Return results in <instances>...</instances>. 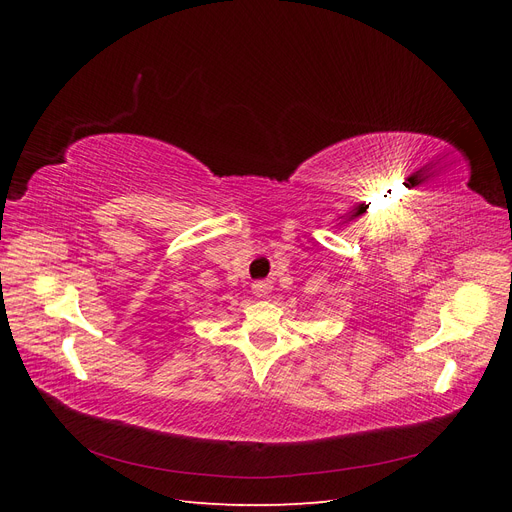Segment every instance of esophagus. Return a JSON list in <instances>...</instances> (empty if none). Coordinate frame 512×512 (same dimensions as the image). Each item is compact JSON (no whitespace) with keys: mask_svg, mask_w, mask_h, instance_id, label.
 Here are the masks:
<instances>
[{"mask_svg":"<svg viewBox=\"0 0 512 512\" xmlns=\"http://www.w3.org/2000/svg\"><path fill=\"white\" fill-rule=\"evenodd\" d=\"M273 290V286H271V282H256L254 286H252V292L256 294L258 299H265V297H269V292Z\"/></svg>","mask_w":512,"mask_h":512,"instance_id":"1","label":"esophagus"}]
</instances>
